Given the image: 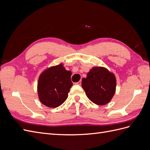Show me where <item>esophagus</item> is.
I'll list each match as a JSON object with an SVG mask.
<instances>
[{
  "label": "esophagus",
  "instance_id": "34e87169",
  "mask_svg": "<svg viewBox=\"0 0 150 150\" xmlns=\"http://www.w3.org/2000/svg\"><path fill=\"white\" fill-rule=\"evenodd\" d=\"M75 84H78V85H81V81H79V82H77V83H76Z\"/></svg>",
  "mask_w": 150,
  "mask_h": 150
}]
</instances>
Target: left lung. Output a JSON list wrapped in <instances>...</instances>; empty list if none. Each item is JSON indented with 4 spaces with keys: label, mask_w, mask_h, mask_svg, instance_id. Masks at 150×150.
<instances>
[{
    "label": "left lung",
    "mask_w": 150,
    "mask_h": 150,
    "mask_svg": "<svg viewBox=\"0 0 150 150\" xmlns=\"http://www.w3.org/2000/svg\"><path fill=\"white\" fill-rule=\"evenodd\" d=\"M82 87L89 100L98 105L110 103L116 92L115 74L104 67H94L83 78Z\"/></svg>",
    "instance_id": "8db88e82"
}]
</instances>
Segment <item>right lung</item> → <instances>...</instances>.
<instances>
[{"label": "right lung", "instance_id": "add662e5", "mask_svg": "<svg viewBox=\"0 0 150 150\" xmlns=\"http://www.w3.org/2000/svg\"><path fill=\"white\" fill-rule=\"evenodd\" d=\"M71 72L59 64L44 70L39 77L38 94L40 101L49 108H57L68 96L72 83Z\"/></svg>", "mask_w": 150, "mask_h": 150}]
</instances>
